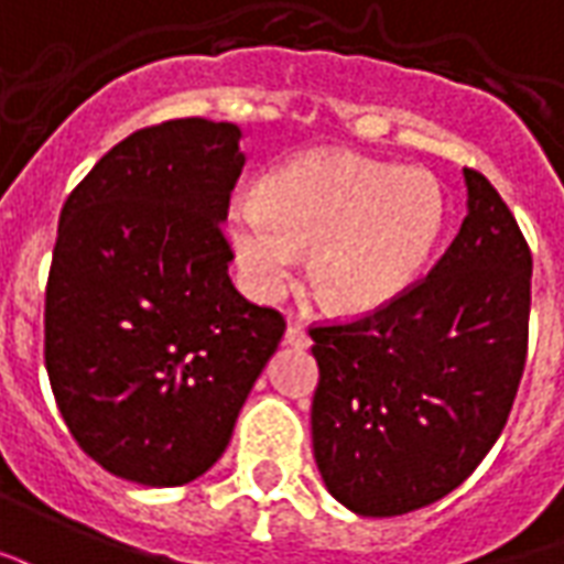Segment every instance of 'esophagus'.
Returning <instances> with one entry per match:
<instances>
[{"instance_id":"esophagus-1","label":"esophagus","mask_w":564,"mask_h":564,"mask_svg":"<svg viewBox=\"0 0 564 564\" xmlns=\"http://www.w3.org/2000/svg\"><path fill=\"white\" fill-rule=\"evenodd\" d=\"M310 333L303 330L300 324H288L285 330V345H291V348H310Z\"/></svg>"}]
</instances>
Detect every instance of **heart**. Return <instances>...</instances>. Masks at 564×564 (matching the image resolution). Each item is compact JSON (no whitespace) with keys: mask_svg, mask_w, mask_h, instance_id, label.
Wrapping results in <instances>:
<instances>
[{"mask_svg":"<svg viewBox=\"0 0 564 564\" xmlns=\"http://www.w3.org/2000/svg\"><path fill=\"white\" fill-rule=\"evenodd\" d=\"M447 219L438 180L417 167L345 150H312L228 207L237 267L252 294L276 297L310 249L315 297L339 315H367L423 276Z\"/></svg>","mask_w":564,"mask_h":564,"instance_id":"obj_1","label":"heart"}]
</instances>
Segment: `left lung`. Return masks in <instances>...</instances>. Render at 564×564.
I'll return each instance as SVG.
<instances>
[{"label":"left lung","instance_id":"1","mask_svg":"<svg viewBox=\"0 0 564 564\" xmlns=\"http://www.w3.org/2000/svg\"><path fill=\"white\" fill-rule=\"evenodd\" d=\"M466 219L433 273L351 324L312 327V451L333 499L400 517L490 454L525 367L532 254L508 204L463 171Z\"/></svg>","mask_w":564,"mask_h":564}]
</instances>
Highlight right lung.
<instances>
[{
    "mask_svg": "<svg viewBox=\"0 0 564 564\" xmlns=\"http://www.w3.org/2000/svg\"><path fill=\"white\" fill-rule=\"evenodd\" d=\"M234 122L171 119L119 141L59 213L44 364L74 442L143 487L200 478L231 442L285 322L228 276L246 164Z\"/></svg>",
    "mask_w": 564,
    "mask_h": 564,
    "instance_id": "1",
    "label": "right lung"
}]
</instances>
